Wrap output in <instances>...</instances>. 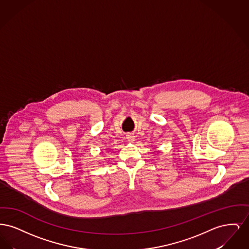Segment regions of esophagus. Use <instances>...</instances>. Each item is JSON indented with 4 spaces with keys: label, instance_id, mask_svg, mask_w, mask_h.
Returning <instances> with one entry per match:
<instances>
[{
    "label": "esophagus",
    "instance_id": "1",
    "mask_svg": "<svg viewBox=\"0 0 249 249\" xmlns=\"http://www.w3.org/2000/svg\"><path fill=\"white\" fill-rule=\"evenodd\" d=\"M127 139H128V141L133 142H134V140H135V136H134L133 134H128V135H127Z\"/></svg>",
    "mask_w": 249,
    "mask_h": 249
}]
</instances>
